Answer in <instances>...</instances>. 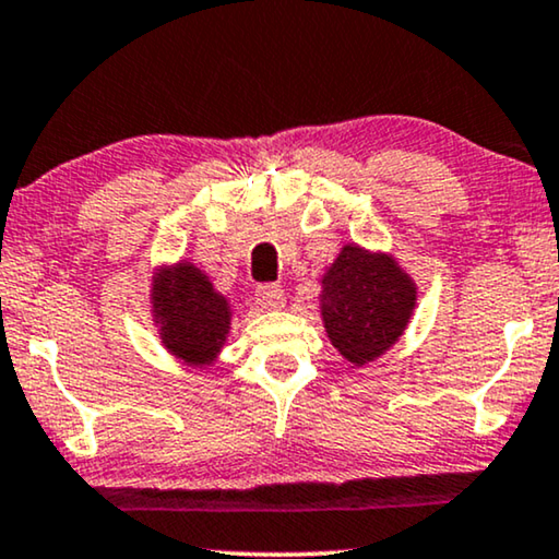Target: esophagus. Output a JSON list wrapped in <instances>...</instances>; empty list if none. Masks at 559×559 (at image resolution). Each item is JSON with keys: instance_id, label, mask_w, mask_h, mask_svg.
<instances>
[{"instance_id": "esophagus-1", "label": "esophagus", "mask_w": 559, "mask_h": 559, "mask_svg": "<svg viewBox=\"0 0 559 559\" xmlns=\"http://www.w3.org/2000/svg\"><path fill=\"white\" fill-rule=\"evenodd\" d=\"M255 301L261 309H281L283 301H286V294L276 283H271V286H261L255 290Z\"/></svg>"}]
</instances>
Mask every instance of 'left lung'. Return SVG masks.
Returning a JSON list of instances; mask_svg holds the SVG:
<instances>
[{"label": "left lung", "instance_id": "left-lung-1", "mask_svg": "<svg viewBox=\"0 0 559 559\" xmlns=\"http://www.w3.org/2000/svg\"><path fill=\"white\" fill-rule=\"evenodd\" d=\"M418 286L395 258L347 242L321 276L319 311L329 342L355 367L395 347L411 324Z\"/></svg>", "mask_w": 559, "mask_h": 559}]
</instances>
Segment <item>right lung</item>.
<instances>
[{
  "instance_id": "obj_1",
  "label": "right lung",
  "mask_w": 559,
  "mask_h": 559,
  "mask_svg": "<svg viewBox=\"0 0 559 559\" xmlns=\"http://www.w3.org/2000/svg\"><path fill=\"white\" fill-rule=\"evenodd\" d=\"M152 321L162 347L185 365L207 369L230 334V301L190 261L159 265L152 276Z\"/></svg>"
}]
</instances>
